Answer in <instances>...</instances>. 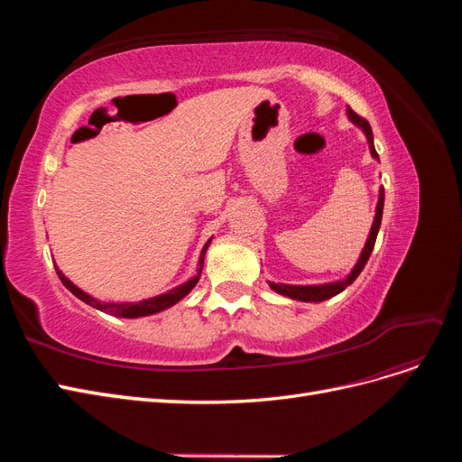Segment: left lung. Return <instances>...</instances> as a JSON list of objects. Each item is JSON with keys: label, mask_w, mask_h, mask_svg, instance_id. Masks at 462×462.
I'll list each match as a JSON object with an SVG mask.
<instances>
[{"label": "left lung", "mask_w": 462, "mask_h": 462, "mask_svg": "<svg viewBox=\"0 0 462 462\" xmlns=\"http://www.w3.org/2000/svg\"><path fill=\"white\" fill-rule=\"evenodd\" d=\"M346 116H348V119H351L356 125V127L362 129V133L366 134V141H368V146H370L372 158L380 160V158H377L375 148H374V134H372L370 123L365 117L356 116L351 107H346ZM382 214H383V187H380V197H377L375 216H374V223H372V229H370L368 239H366V245H365V248H362L360 258L355 263V268L351 270V273H348L345 279H339V282H331V283H324V285H285V283H272L270 282V287L275 292H279V295L289 297V299H295V300H302V302H321V300H328V299H331L335 295H339V292L345 291L348 285H351L355 279L360 275V272L365 270V265H366V262H368V258L372 254V250H374V245H375L377 231H380V226H382Z\"/></svg>", "instance_id": "1"}]
</instances>
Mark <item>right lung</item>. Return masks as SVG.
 I'll use <instances>...</instances> for the list:
<instances>
[{"label": "right lung", "instance_id": "obj_1", "mask_svg": "<svg viewBox=\"0 0 462 462\" xmlns=\"http://www.w3.org/2000/svg\"><path fill=\"white\" fill-rule=\"evenodd\" d=\"M209 243H212V239H209L202 253H200V258H199V268H197V275L190 277L189 282H185L183 285L179 287H173L171 291L163 292V295H158V297H152V299H146V300H138V302H104V300H97L94 299L92 295H88V292H85L82 289H79L73 282H69V279L60 272V268H55V272H58L61 283L73 292V295L77 299H80L82 302L90 304L92 309L100 310V312H106V314H111V316H117V318H141V316H152L156 312H162L165 309H170V306L177 304L180 299H185L189 292L194 289V285L199 283L200 279V273H202V268H204V254L206 250L209 246Z\"/></svg>", "mask_w": 462, "mask_h": 462}]
</instances>
